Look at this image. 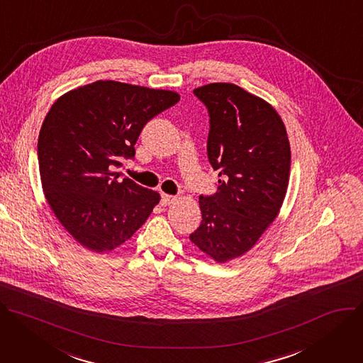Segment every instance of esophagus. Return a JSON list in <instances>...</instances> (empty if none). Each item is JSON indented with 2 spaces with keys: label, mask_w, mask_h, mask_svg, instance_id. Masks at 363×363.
Here are the masks:
<instances>
[{
  "label": "esophagus",
  "mask_w": 363,
  "mask_h": 363,
  "mask_svg": "<svg viewBox=\"0 0 363 363\" xmlns=\"http://www.w3.org/2000/svg\"><path fill=\"white\" fill-rule=\"evenodd\" d=\"M173 202H176V196L161 193V205H163V206H169V205H172Z\"/></svg>",
  "instance_id": "34e87169"
}]
</instances>
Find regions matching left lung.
<instances>
[{"mask_svg": "<svg viewBox=\"0 0 363 363\" xmlns=\"http://www.w3.org/2000/svg\"><path fill=\"white\" fill-rule=\"evenodd\" d=\"M193 92L209 111L208 157L219 184L215 194L199 197L202 223L189 238L223 264L248 252L278 216L290 180V141L274 106L238 85Z\"/></svg>", "mask_w": 363, "mask_h": 363, "instance_id": "8db88e82", "label": "left lung"}]
</instances>
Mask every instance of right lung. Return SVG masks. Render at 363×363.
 Instances as JSON below:
<instances>
[{"label": "right lung", "mask_w": 363, "mask_h": 363, "mask_svg": "<svg viewBox=\"0 0 363 363\" xmlns=\"http://www.w3.org/2000/svg\"><path fill=\"white\" fill-rule=\"evenodd\" d=\"M179 101L173 91L96 80L52 105L38 134L40 179L50 209L76 242L109 252L148 219L160 194L121 180L112 169L121 157L135 155L148 121Z\"/></svg>", "instance_id": "obj_1"}]
</instances>
